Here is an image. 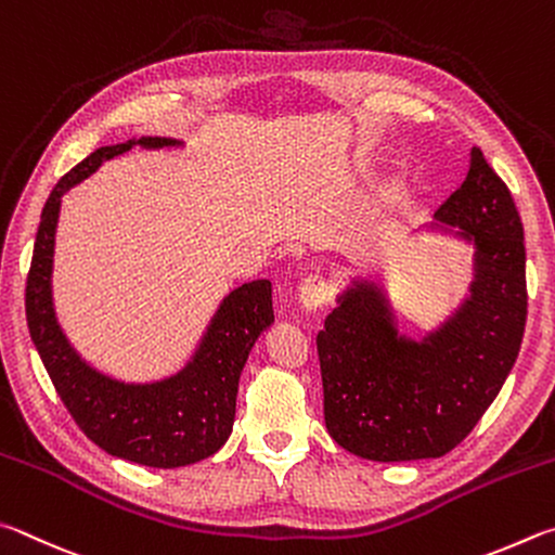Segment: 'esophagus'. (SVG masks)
<instances>
[{
    "mask_svg": "<svg viewBox=\"0 0 555 555\" xmlns=\"http://www.w3.org/2000/svg\"><path fill=\"white\" fill-rule=\"evenodd\" d=\"M328 299H332V283L324 275L305 278L302 287H299V302L305 309L314 312V309H322Z\"/></svg>",
    "mask_w": 555,
    "mask_h": 555,
    "instance_id": "1",
    "label": "esophagus"
}]
</instances>
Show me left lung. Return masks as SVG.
Returning <instances> with one entry per match:
<instances>
[{"mask_svg":"<svg viewBox=\"0 0 555 555\" xmlns=\"http://www.w3.org/2000/svg\"><path fill=\"white\" fill-rule=\"evenodd\" d=\"M473 246L468 295L422 338L402 334L380 280L351 278L317 336L324 420L358 459L402 463L453 451L500 395L527 324L519 211L480 149L426 227Z\"/></svg>","mask_w":555,"mask_h":555,"instance_id":"obj_1","label":"left lung"}]
</instances>
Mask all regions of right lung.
Segmentation results:
<instances>
[{
	"instance_id": "right-lung-1",
	"label": "right lung",
	"mask_w": 555,
	"mask_h": 555,
	"mask_svg": "<svg viewBox=\"0 0 555 555\" xmlns=\"http://www.w3.org/2000/svg\"><path fill=\"white\" fill-rule=\"evenodd\" d=\"M141 145L182 149V141L141 135L102 145L61 178L41 211L26 280L31 341L67 412L90 441L116 459L149 468H182L217 453L233 429L241 371L258 336L275 322L270 280H253L221 299L197 348L178 373L151 383H126L96 371L65 336L53 305L55 231L63 194L90 178L104 160Z\"/></svg>"
}]
</instances>
